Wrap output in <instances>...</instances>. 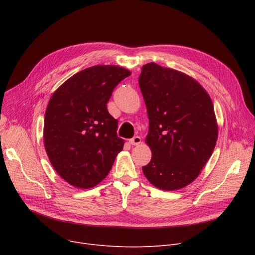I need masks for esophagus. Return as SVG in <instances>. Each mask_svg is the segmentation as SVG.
I'll list each match as a JSON object with an SVG mask.
<instances>
[{"label": "esophagus", "mask_w": 255, "mask_h": 255, "mask_svg": "<svg viewBox=\"0 0 255 255\" xmlns=\"http://www.w3.org/2000/svg\"><path fill=\"white\" fill-rule=\"evenodd\" d=\"M129 142L132 144V145H138L140 142H141V138L139 136H134L133 138H131L129 140Z\"/></svg>", "instance_id": "1"}]
</instances>
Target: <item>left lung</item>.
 Returning <instances> with one entry per match:
<instances>
[{"mask_svg":"<svg viewBox=\"0 0 255 255\" xmlns=\"http://www.w3.org/2000/svg\"><path fill=\"white\" fill-rule=\"evenodd\" d=\"M139 88L149 118L142 166L156 188L173 191L192 183L215 149L218 124L207 91L191 76L156 63L142 66Z\"/></svg>","mask_w":255,"mask_h":255,"instance_id":"left-lung-1","label":"left lung"}]
</instances>
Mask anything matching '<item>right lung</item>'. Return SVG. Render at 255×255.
<instances>
[{
	"label": "right lung",
	"mask_w": 255,
	"mask_h": 255,
	"mask_svg": "<svg viewBox=\"0 0 255 255\" xmlns=\"http://www.w3.org/2000/svg\"><path fill=\"white\" fill-rule=\"evenodd\" d=\"M130 74L115 65L92 66L51 95L44 117V148L52 167L68 184L80 189L96 186L123 150L118 120L106 104L116 86Z\"/></svg>",
	"instance_id": "obj_1"
}]
</instances>
